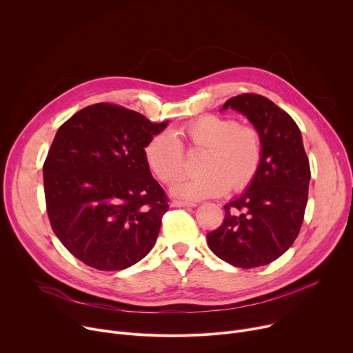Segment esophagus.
<instances>
[{
    "mask_svg": "<svg viewBox=\"0 0 353 353\" xmlns=\"http://www.w3.org/2000/svg\"><path fill=\"white\" fill-rule=\"evenodd\" d=\"M197 203L193 201H181V200H173L172 207H196Z\"/></svg>",
    "mask_w": 353,
    "mask_h": 353,
    "instance_id": "34e87169",
    "label": "esophagus"
}]
</instances>
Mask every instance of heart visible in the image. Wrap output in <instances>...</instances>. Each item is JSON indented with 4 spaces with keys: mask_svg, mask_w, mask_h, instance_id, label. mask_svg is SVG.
Listing matches in <instances>:
<instances>
[{
    "mask_svg": "<svg viewBox=\"0 0 353 353\" xmlns=\"http://www.w3.org/2000/svg\"><path fill=\"white\" fill-rule=\"evenodd\" d=\"M190 150H204L199 176L177 181L172 192L185 200H203L232 192H243L254 181L263 161V139L248 125L231 117L204 114L180 128ZM150 172L170 184L184 173V149L170 132L154 134L145 146Z\"/></svg>",
    "mask_w": 353,
    "mask_h": 353,
    "instance_id": "heart-1",
    "label": "heart"
}]
</instances>
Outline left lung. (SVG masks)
<instances>
[{
  "mask_svg": "<svg viewBox=\"0 0 353 353\" xmlns=\"http://www.w3.org/2000/svg\"><path fill=\"white\" fill-rule=\"evenodd\" d=\"M248 117L263 139V161L247 190L224 205L221 225L207 243L223 261L240 268L267 265L298 237L311 179L301 130L292 117L256 93L228 99L223 110Z\"/></svg>",
  "mask_w": 353,
  "mask_h": 353,
  "instance_id": "left-lung-1",
  "label": "left lung"
}]
</instances>
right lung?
Segmentation results:
<instances>
[{
	"label": "right lung",
	"mask_w": 353,
	"mask_h": 353,
	"mask_svg": "<svg viewBox=\"0 0 353 353\" xmlns=\"http://www.w3.org/2000/svg\"><path fill=\"white\" fill-rule=\"evenodd\" d=\"M168 123L97 103L58 129L43 163L46 211L55 236L83 264L119 271L153 248L169 203L143 150Z\"/></svg>",
	"instance_id": "add662e5"
}]
</instances>
